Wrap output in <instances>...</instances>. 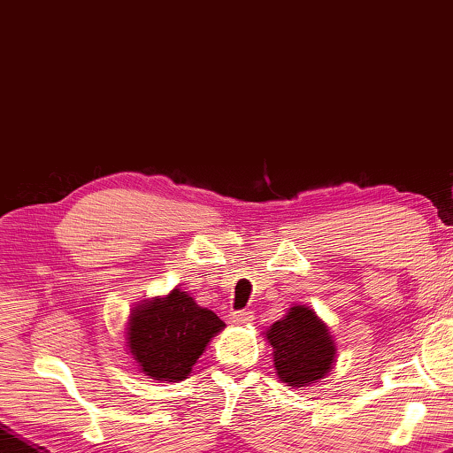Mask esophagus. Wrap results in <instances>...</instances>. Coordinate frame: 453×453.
<instances>
[{"label": "esophagus", "mask_w": 453, "mask_h": 453, "mask_svg": "<svg viewBox=\"0 0 453 453\" xmlns=\"http://www.w3.org/2000/svg\"><path fill=\"white\" fill-rule=\"evenodd\" d=\"M252 320H254L252 311H234L233 312V322H236V325H250Z\"/></svg>", "instance_id": "esophagus-1"}]
</instances>
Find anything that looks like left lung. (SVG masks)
<instances>
[{
  "instance_id": "left-lung-1",
  "label": "left lung",
  "mask_w": 453,
  "mask_h": 453,
  "mask_svg": "<svg viewBox=\"0 0 453 453\" xmlns=\"http://www.w3.org/2000/svg\"><path fill=\"white\" fill-rule=\"evenodd\" d=\"M265 338L273 348L275 375L295 389L320 381L336 362V344L328 326L304 304H295L273 322Z\"/></svg>"
}]
</instances>
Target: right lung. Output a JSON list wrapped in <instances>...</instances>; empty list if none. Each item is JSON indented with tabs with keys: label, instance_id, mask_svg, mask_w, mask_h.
I'll list each match as a JSON object with an SVG mask.
<instances>
[{
	"label": "right lung",
	"instance_id": "obj_1",
	"mask_svg": "<svg viewBox=\"0 0 453 453\" xmlns=\"http://www.w3.org/2000/svg\"><path fill=\"white\" fill-rule=\"evenodd\" d=\"M226 325L188 291L138 303L127 322V346L134 364L156 381L188 380L211 338Z\"/></svg>",
	"mask_w": 453,
	"mask_h": 453
}]
</instances>
